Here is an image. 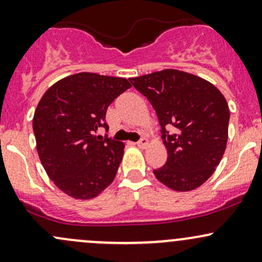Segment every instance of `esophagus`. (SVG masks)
Segmentation results:
<instances>
[{
	"label": "esophagus",
	"mask_w": 262,
	"mask_h": 262,
	"mask_svg": "<svg viewBox=\"0 0 262 262\" xmlns=\"http://www.w3.org/2000/svg\"><path fill=\"white\" fill-rule=\"evenodd\" d=\"M136 145H137V146H139V147H140V148H145V147H146V146H147V145H148V140H147V139H146V137H142V139H140V140H139V141H137V142H136Z\"/></svg>",
	"instance_id": "esophagus-1"
}]
</instances>
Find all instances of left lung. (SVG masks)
Masks as SVG:
<instances>
[{
    "instance_id": "8db88e82",
    "label": "left lung",
    "mask_w": 262,
    "mask_h": 262,
    "mask_svg": "<svg viewBox=\"0 0 262 262\" xmlns=\"http://www.w3.org/2000/svg\"><path fill=\"white\" fill-rule=\"evenodd\" d=\"M147 97L161 126L167 161L154 170L175 191H191L212 175L224 156L230 110L224 95L199 76L162 70L130 78Z\"/></svg>"
}]
</instances>
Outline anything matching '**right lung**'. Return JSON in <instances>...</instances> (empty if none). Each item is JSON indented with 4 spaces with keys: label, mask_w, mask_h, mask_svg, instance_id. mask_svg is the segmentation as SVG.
Masks as SVG:
<instances>
[{
    "label": "right lung",
    "mask_w": 262,
    "mask_h": 262,
    "mask_svg": "<svg viewBox=\"0 0 262 262\" xmlns=\"http://www.w3.org/2000/svg\"><path fill=\"white\" fill-rule=\"evenodd\" d=\"M126 78L81 72L45 92L33 116L41 164L55 185L74 199L96 198L114 181L123 145L96 136L107 107L130 89Z\"/></svg>",
    "instance_id": "1"
}]
</instances>
